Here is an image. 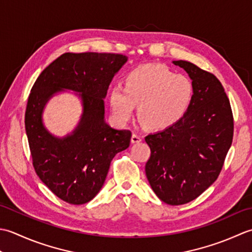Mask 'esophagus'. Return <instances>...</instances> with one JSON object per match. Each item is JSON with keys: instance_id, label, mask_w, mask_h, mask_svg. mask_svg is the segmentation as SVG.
<instances>
[{"instance_id": "esophagus-1", "label": "esophagus", "mask_w": 252, "mask_h": 252, "mask_svg": "<svg viewBox=\"0 0 252 252\" xmlns=\"http://www.w3.org/2000/svg\"><path fill=\"white\" fill-rule=\"evenodd\" d=\"M142 140V137L139 135V133L137 132H133L132 136H131V142L132 143H137V142H140Z\"/></svg>"}]
</instances>
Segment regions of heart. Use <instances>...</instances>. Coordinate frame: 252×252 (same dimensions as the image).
<instances>
[{
	"mask_svg": "<svg viewBox=\"0 0 252 252\" xmlns=\"http://www.w3.org/2000/svg\"><path fill=\"white\" fill-rule=\"evenodd\" d=\"M194 94L190 78L176 75L166 66L145 64L131 69L125 85L113 87L110 103L123 122L131 117L138 105V119L148 129L163 130L186 114Z\"/></svg>",
	"mask_w": 252,
	"mask_h": 252,
	"instance_id": "1",
	"label": "heart"
}]
</instances>
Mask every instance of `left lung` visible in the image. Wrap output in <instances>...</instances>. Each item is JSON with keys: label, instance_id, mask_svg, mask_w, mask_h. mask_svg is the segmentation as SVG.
<instances>
[{"label": "left lung", "instance_id": "obj_1", "mask_svg": "<svg viewBox=\"0 0 252 252\" xmlns=\"http://www.w3.org/2000/svg\"><path fill=\"white\" fill-rule=\"evenodd\" d=\"M190 77L194 94L181 121L145 140L151 155L146 175L163 202L192 201L217 181L232 146L234 117L229 99L213 74L187 61H174Z\"/></svg>", "mask_w": 252, "mask_h": 252}]
</instances>
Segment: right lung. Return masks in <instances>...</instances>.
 <instances>
[{
	"label": "right lung",
	"mask_w": 252,
	"mask_h": 252,
	"mask_svg": "<svg viewBox=\"0 0 252 252\" xmlns=\"http://www.w3.org/2000/svg\"><path fill=\"white\" fill-rule=\"evenodd\" d=\"M127 56L115 53H64L53 61L30 91L25 128L35 173L56 197L84 204L103 186L111 161L129 147L131 131L114 129L104 122L103 97ZM81 92L84 114L73 135L60 140L45 129L40 114L55 92Z\"/></svg>",
	"instance_id": "obj_1"
}]
</instances>
